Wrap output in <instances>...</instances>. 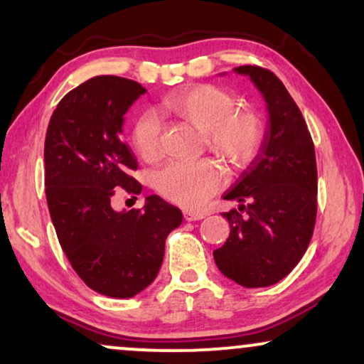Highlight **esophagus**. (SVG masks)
Here are the masks:
<instances>
[{"label": "esophagus", "instance_id": "1", "mask_svg": "<svg viewBox=\"0 0 364 364\" xmlns=\"http://www.w3.org/2000/svg\"><path fill=\"white\" fill-rule=\"evenodd\" d=\"M203 217H205V213H200V212H193V210H183V218H186L187 222H193V220H202Z\"/></svg>", "mask_w": 364, "mask_h": 364}]
</instances>
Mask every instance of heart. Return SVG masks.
<instances>
[{
  "label": "heart",
  "mask_w": 364,
  "mask_h": 364,
  "mask_svg": "<svg viewBox=\"0 0 364 364\" xmlns=\"http://www.w3.org/2000/svg\"><path fill=\"white\" fill-rule=\"evenodd\" d=\"M166 107L203 131L208 149L228 166L242 167L255 157L263 139V122L252 109H237L238 99L213 84L178 89ZM162 124L157 112L146 111L132 127V144L144 161L161 156ZM223 171L213 161H172L156 176L164 197L188 208H198L223 186Z\"/></svg>",
  "instance_id": "b5f03b06"
}]
</instances>
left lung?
<instances>
[{
  "instance_id": "8db88e82",
  "label": "left lung",
  "mask_w": 364,
  "mask_h": 364,
  "mask_svg": "<svg viewBox=\"0 0 364 364\" xmlns=\"http://www.w3.org/2000/svg\"><path fill=\"white\" fill-rule=\"evenodd\" d=\"M235 73L250 77L263 94L268 126L260 152L223 196L240 207L223 212L230 235L213 258L227 278L260 288L285 278L310 245L316 220L315 146L301 111L275 74L260 66Z\"/></svg>"
}]
</instances>
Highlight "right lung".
Returning <instances> with one entry per match:
<instances>
[{"label": "right lung", "mask_w": 364, "mask_h": 364, "mask_svg": "<svg viewBox=\"0 0 364 364\" xmlns=\"http://www.w3.org/2000/svg\"><path fill=\"white\" fill-rule=\"evenodd\" d=\"M146 92L126 77L96 76L54 109L44 141V186L58 240L91 290L131 298L157 277L166 238L182 212L149 196L146 205L114 210V188L141 193L129 176L137 161L121 141L124 114Z\"/></svg>", "instance_id": "add662e5"}]
</instances>
